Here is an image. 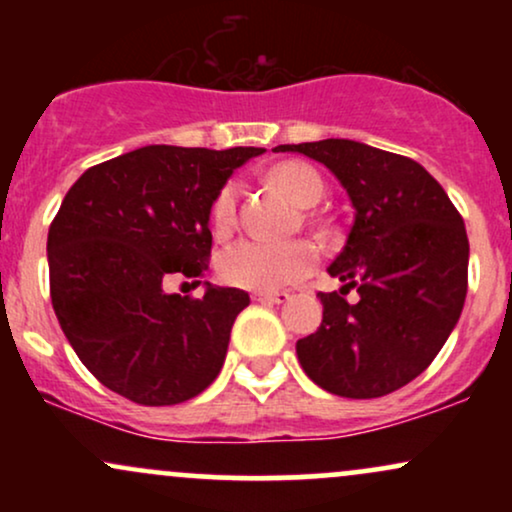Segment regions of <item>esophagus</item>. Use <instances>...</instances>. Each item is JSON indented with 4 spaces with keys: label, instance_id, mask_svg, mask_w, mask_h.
Segmentation results:
<instances>
[{
    "label": "esophagus",
    "instance_id": "esophagus-1",
    "mask_svg": "<svg viewBox=\"0 0 512 512\" xmlns=\"http://www.w3.org/2000/svg\"><path fill=\"white\" fill-rule=\"evenodd\" d=\"M255 301H260V303H269V305H279V303H286L289 301V293L286 291H274V293H264V291H260V293H255Z\"/></svg>",
    "mask_w": 512,
    "mask_h": 512
}]
</instances>
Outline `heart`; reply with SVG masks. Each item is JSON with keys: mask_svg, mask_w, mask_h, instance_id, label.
<instances>
[{"mask_svg": "<svg viewBox=\"0 0 512 512\" xmlns=\"http://www.w3.org/2000/svg\"><path fill=\"white\" fill-rule=\"evenodd\" d=\"M272 180L298 207H313L325 195L322 178L305 163H281L272 170ZM238 187L228 182L211 207L216 233L231 231L236 223ZM313 250L303 243H272L262 238H243L223 250L219 272L223 281L248 291L274 293L301 281L313 267Z\"/></svg>", "mask_w": 512, "mask_h": 512, "instance_id": "heart-1", "label": "heart"}]
</instances>
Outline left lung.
<instances>
[{
  "mask_svg": "<svg viewBox=\"0 0 512 512\" xmlns=\"http://www.w3.org/2000/svg\"><path fill=\"white\" fill-rule=\"evenodd\" d=\"M342 182L354 226L327 272L342 289L317 293L322 325L298 339L310 380L349 399L383 397L431 366L462 315L469 240L438 180L407 156L351 139L281 144ZM356 288L358 304L343 293Z\"/></svg>",
  "mask_w": 512,
  "mask_h": 512,
  "instance_id": "1",
  "label": "left lung"
}]
</instances>
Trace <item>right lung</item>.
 Masks as SVG:
<instances>
[{
    "instance_id": "right-lung-1",
    "label": "right lung",
    "mask_w": 512,
    "mask_h": 512,
    "mask_svg": "<svg viewBox=\"0 0 512 512\" xmlns=\"http://www.w3.org/2000/svg\"><path fill=\"white\" fill-rule=\"evenodd\" d=\"M262 151L142 146L88 168L64 195L48 233L52 308L108 390L166 407L221 373L250 296L204 281L202 298H182L163 284L204 274L211 207L233 170Z\"/></svg>"
}]
</instances>
